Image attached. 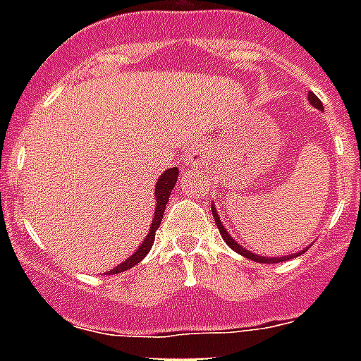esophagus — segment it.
Returning <instances> with one entry per match:
<instances>
[{
  "label": "esophagus",
  "mask_w": 361,
  "mask_h": 361,
  "mask_svg": "<svg viewBox=\"0 0 361 361\" xmlns=\"http://www.w3.org/2000/svg\"><path fill=\"white\" fill-rule=\"evenodd\" d=\"M208 157H209L208 142L197 141V142H193V145H190L186 148V155H184V161H186V164H190L191 168L199 170V168L206 166V162H208Z\"/></svg>",
  "instance_id": "34e87169"
}]
</instances>
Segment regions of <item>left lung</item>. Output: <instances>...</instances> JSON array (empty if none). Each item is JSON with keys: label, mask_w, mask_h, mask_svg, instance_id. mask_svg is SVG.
Returning a JSON list of instances; mask_svg holds the SVG:
<instances>
[{"label": "left lung", "mask_w": 361, "mask_h": 361, "mask_svg": "<svg viewBox=\"0 0 361 361\" xmlns=\"http://www.w3.org/2000/svg\"><path fill=\"white\" fill-rule=\"evenodd\" d=\"M307 101H309V104H312V106L317 108V110L324 111V104H322L320 99H318L317 95L312 94V92H309V94H307ZM212 213H213V216H215L216 228H219L220 235H222V238H224L226 244H228L233 251H237L238 255H242V257H245V258H250V260H253V262H260V264H279V262H283V260H289V258L300 257V255H304L305 251H307V247H304V250L298 251V253L288 255V257H260V255H255V253H251V251L245 250V247H242V245L238 244V242L235 240V238H233L231 235H229L228 229H226L224 224H222V220H220L219 213H216L215 204H213V206H212Z\"/></svg>", "instance_id": "left-lung-1"}]
</instances>
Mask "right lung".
<instances>
[{
  "mask_svg": "<svg viewBox=\"0 0 361 361\" xmlns=\"http://www.w3.org/2000/svg\"><path fill=\"white\" fill-rule=\"evenodd\" d=\"M177 177H178L177 168H170V170H166L164 173L159 177V180L155 183V213H153L152 226H149L148 235H146L145 240L139 244V247H137V250L133 251V253L130 255L126 260H124V262H121L119 266L108 271V275H117V273H123V271L137 266V264L141 262L142 258L149 253V250H152V245H153V240H155V231H157L159 226H161V220H162V216H164L166 204H168V200H170L171 190L175 188Z\"/></svg>",
  "mask_w": 361,
  "mask_h": 361,
  "instance_id": "right-lung-1",
  "label": "right lung"
}]
</instances>
